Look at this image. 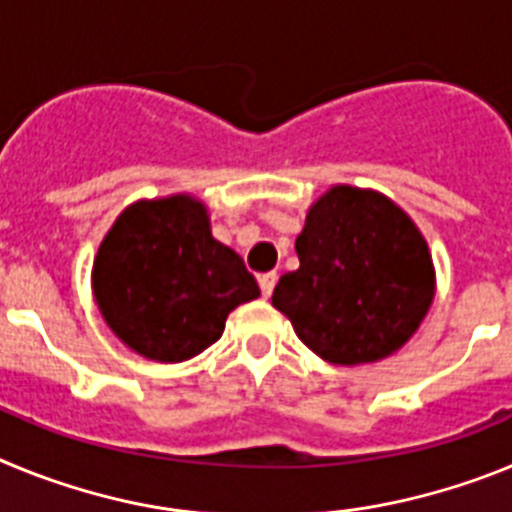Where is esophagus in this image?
<instances>
[{
  "label": "esophagus",
  "instance_id": "1",
  "mask_svg": "<svg viewBox=\"0 0 512 512\" xmlns=\"http://www.w3.org/2000/svg\"><path fill=\"white\" fill-rule=\"evenodd\" d=\"M274 284H277V274H274V271H269V274H261V277H259L261 295L269 297L271 292H274Z\"/></svg>",
  "mask_w": 512,
  "mask_h": 512
}]
</instances>
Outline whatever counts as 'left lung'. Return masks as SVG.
I'll list each match as a JSON object with an SVG mask.
<instances>
[{
	"mask_svg": "<svg viewBox=\"0 0 512 512\" xmlns=\"http://www.w3.org/2000/svg\"><path fill=\"white\" fill-rule=\"evenodd\" d=\"M295 248L300 269L279 279L271 305L330 364L390 356L431 307L425 238L384 194L333 187L310 207Z\"/></svg>",
	"mask_w": 512,
	"mask_h": 512,
	"instance_id": "left-lung-1",
	"label": "left lung"
}]
</instances>
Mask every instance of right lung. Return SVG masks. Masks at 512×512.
<instances>
[{
  "instance_id": "right-lung-1",
  "label": "right lung",
  "mask_w": 512,
  "mask_h": 512,
  "mask_svg": "<svg viewBox=\"0 0 512 512\" xmlns=\"http://www.w3.org/2000/svg\"><path fill=\"white\" fill-rule=\"evenodd\" d=\"M92 287L122 343L153 361H187L223 336L233 307L261 295L233 248L215 241L187 194L135 202L104 235Z\"/></svg>"
}]
</instances>
